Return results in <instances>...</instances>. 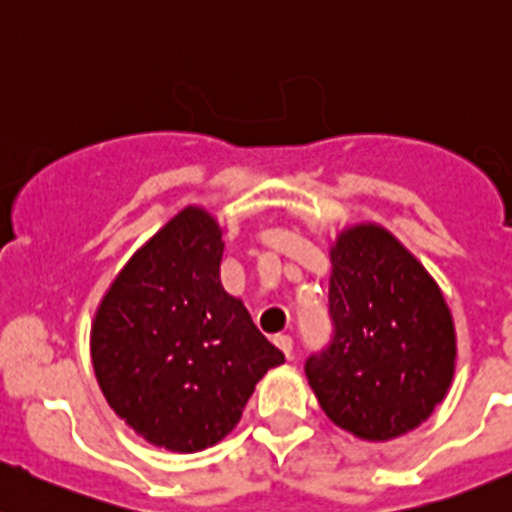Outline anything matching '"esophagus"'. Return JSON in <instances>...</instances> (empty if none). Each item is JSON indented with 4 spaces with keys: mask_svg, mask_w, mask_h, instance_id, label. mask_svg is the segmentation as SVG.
<instances>
[{
    "mask_svg": "<svg viewBox=\"0 0 512 512\" xmlns=\"http://www.w3.org/2000/svg\"><path fill=\"white\" fill-rule=\"evenodd\" d=\"M272 343H275V346H278L288 358L293 356V338H290L288 333H278V336L272 338Z\"/></svg>",
    "mask_w": 512,
    "mask_h": 512,
    "instance_id": "obj_1",
    "label": "esophagus"
}]
</instances>
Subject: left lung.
<instances>
[{"label":"left lung","instance_id":"obj_1","mask_svg":"<svg viewBox=\"0 0 512 512\" xmlns=\"http://www.w3.org/2000/svg\"><path fill=\"white\" fill-rule=\"evenodd\" d=\"M331 346L305 376L336 427L389 442L432 417L455 379L450 305L422 262L376 222L331 242Z\"/></svg>","mask_w":512,"mask_h":512}]
</instances>
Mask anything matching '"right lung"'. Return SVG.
<instances>
[{"mask_svg": "<svg viewBox=\"0 0 512 512\" xmlns=\"http://www.w3.org/2000/svg\"><path fill=\"white\" fill-rule=\"evenodd\" d=\"M222 227L189 204L148 237L105 290L90 358L105 401L146 442L207 450L285 361L219 280Z\"/></svg>", "mask_w": 512, "mask_h": 512, "instance_id": "add662e5", "label": "right lung"}]
</instances>
